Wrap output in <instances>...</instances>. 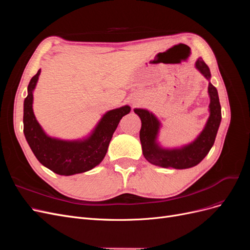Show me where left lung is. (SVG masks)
<instances>
[{"label": "left lung", "instance_id": "8db88e82", "mask_svg": "<svg viewBox=\"0 0 250 250\" xmlns=\"http://www.w3.org/2000/svg\"><path fill=\"white\" fill-rule=\"evenodd\" d=\"M195 65L196 69L209 80L210 72L203 59L198 58ZM208 95L210 99L209 118L206 127L193 143L179 149H164L158 146L156 137L161 126L158 120L146 109H134V112L142 121L140 140L143 154L149 163L163 168L188 169L198 165L207 156L214 145L218 128L221 122V106L219 102L218 92L210 82H208Z\"/></svg>", "mask_w": 250, "mask_h": 250}]
</instances>
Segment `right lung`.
Here are the masks:
<instances>
[{
  "mask_svg": "<svg viewBox=\"0 0 250 250\" xmlns=\"http://www.w3.org/2000/svg\"><path fill=\"white\" fill-rule=\"evenodd\" d=\"M40 74L41 69L30 80L28 96L24 101V133L30 148L42 165L59 175L69 176L92 170L103 161L120 120L129 113L130 107L125 105L107 111L85 140L62 141L51 138L36 121L32 108L33 89Z\"/></svg>",
  "mask_w": 250,
  "mask_h": 250,
  "instance_id": "obj_1",
  "label": "right lung"
}]
</instances>
